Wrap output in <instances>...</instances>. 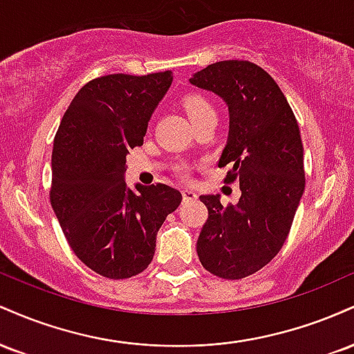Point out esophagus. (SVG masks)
Returning <instances> with one entry per match:
<instances>
[{
  "label": "esophagus",
  "instance_id": "34e87169",
  "mask_svg": "<svg viewBox=\"0 0 354 354\" xmlns=\"http://www.w3.org/2000/svg\"><path fill=\"white\" fill-rule=\"evenodd\" d=\"M196 193H194L191 188H185L183 189V200L185 201H191V200H196Z\"/></svg>",
  "mask_w": 354,
  "mask_h": 354
}]
</instances>
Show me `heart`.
Segmentation results:
<instances>
[{
  "label": "heart",
  "instance_id": "1",
  "mask_svg": "<svg viewBox=\"0 0 354 354\" xmlns=\"http://www.w3.org/2000/svg\"><path fill=\"white\" fill-rule=\"evenodd\" d=\"M183 106H185L186 113H188V116L191 118L193 123L208 115H214V108L200 95L186 96L185 101H183Z\"/></svg>",
  "mask_w": 354,
  "mask_h": 354
}]
</instances>
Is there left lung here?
<instances>
[{
    "instance_id": "obj_1",
    "label": "left lung",
    "mask_w": 354,
    "mask_h": 354,
    "mask_svg": "<svg viewBox=\"0 0 354 354\" xmlns=\"http://www.w3.org/2000/svg\"><path fill=\"white\" fill-rule=\"evenodd\" d=\"M193 86L228 106L230 131L218 166L239 180L236 205L201 194L208 219L196 243L201 265L225 279H241L281 250L304 191L303 145L290 104L274 80L250 61H218L194 73Z\"/></svg>"
}]
</instances>
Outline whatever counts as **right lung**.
Wrapping results in <instances>:
<instances>
[{"mask_svg": "<svg viewBox=\"0 0 354 354\" xmlns=\"http://www.w3.org/2000/svg\"><path fill=\"white\" fill-rule=\"evenodd\" d=\"M173 73L108 75L80 89L53 145L51 206L71 250L111 279L131 278L151 263L156 234L183 200L166 185L124 181L129 149L143 145Z\"/></svg>", "mask_w": 354, "mask_h": 354, "instance_id": "add662e5", "label": "right lung"}]
</instances>
